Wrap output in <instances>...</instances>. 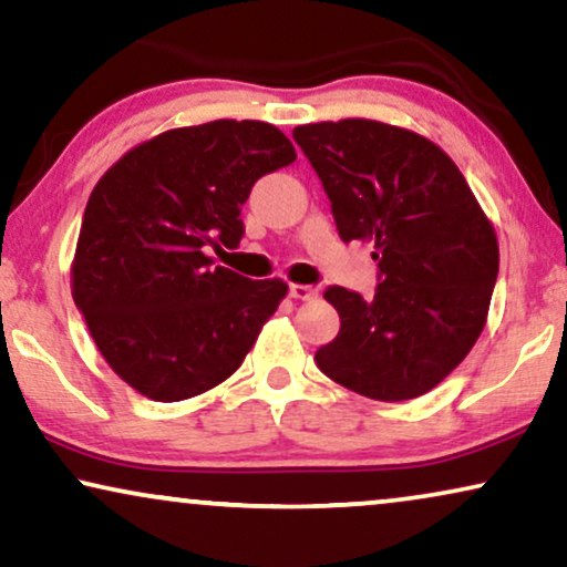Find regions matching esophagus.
<instances>
[{
  "mask_svg": "<svg viewBox=\"0 0 567 567\" xmlns=\"http://www.w3.org/2000/svg\"><path fill=\"white\" fill-rule=\"evenodd\" d=\"M290 296L296 300H313L316 296H319V290L311 288V285H290Z\"/></svg>",
  "mask_w": 567,
  "mask_h": 567,
  "instance_id": "1",
  "label": "esophagus"
}]
</instances>
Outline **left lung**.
Wrapping results in <instances>:
<instances>
[{
    "mask_svg": "<svg viewBox=\"0 0 567 567\" xmlns=\"http://www.w3.org/2000/svg\"><path fill=\"white\" fill-rule=\"evenodd\" d=\"M331 202L339 238L373 240L379 288L331 285L339 334L316 365L379 402L427 394L462 362L487 321L497 238L456 163L410 130L342 118L292 130Z\"/></svg>",
    "mask_w": 567,
    "mask_h": 567,
    "instance_id": "obj_1",
    "label": "left lung"
}]
</instances>
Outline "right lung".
Instances as JSON below:
<instances>
[{
    "instance_id": "add662e5",
    "label": "right lung",
    "mask_w": 567,
    "mask_h": 567,
    "mask_svg": "<svg viewBox=\"0 0 567 567\" xmlns=\"http://www.w3.org/2000/svg\"><path fill=\"white\" fill-rule=\"evenodd\" d=\"M296 147L264 121L220 118L157 134L90 194L72 298L121 381L181 402L230 379L288 292L282 279L215 267L244 238L240 207Z\"/></svg>"
}]
</instances>
